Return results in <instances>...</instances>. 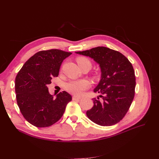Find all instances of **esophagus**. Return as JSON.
<instances>
[{
	"mask_svg": "<svg viewBox=\"0 0 159 159\" xmlns=\"http://www.w3.org/2000/svg\"><path fill=\"white\" fill-rule=\"evenodd\" d=\"M72 99H73V100H77V99H80L81 98L79 97V96H75V95H74L73 97H72Z\"/></svg>",
	"mask_w": 159,
	"mask_h": 159,
	"instance_id": "1",
	"label": "esophagus"
}]
</instances>
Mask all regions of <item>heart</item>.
I'll return each mask as SVG.
<instances>
[{"label": "heart", "instance_id": "1", "mask_svg": "<svg viewBox=\"0 0 159 159\" xmlns=\"http://www.w3.org/2000/svg\"><path fill=\"white\" fill-rule=\"evenodd\" d=\"M78 63H81V62H88L91 65V63L89 60L85 57H79L77 60ZM90 86L89 81L87 80H73L69 81L66 84V88L70 93L75 95H81L85 90L88 89Z\"/></svg>", "mask_w": 159, "mask_h": 159}]
</instances>
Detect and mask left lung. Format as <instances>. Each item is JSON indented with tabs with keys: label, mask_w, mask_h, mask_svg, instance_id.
Wrapping results in <instances>:
<instances>
[{
	"label": "left lung",
	"mask_w": 159,
	"mask_h": 159,
	"mask_svg": "<svg viewBox=\"0 0 159 159\" xmlns=\"http://www.w3.org/2000/svg\"><path fill=\"white\" fill-rule=\"evenodd\" d=\"M75 53L93 58L102 72L99 83L93 90L100 93L102 99H92L94 105L87 111V116L102 126L119 123L127 113L134 96L136 81L131 63L121 53L103 46Z\"/></svg>",
	"instance_id": "obj_1"
}]
</instances>
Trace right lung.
<instances>
[{"mask_svg":"<svg viewBox=\"0 0 159 159\" xmlns=\"http://www.w3.org/2000/svg\"><path fill=\"white\" fill-rule=\"evenodd\" d=\"M72 53L57 49L40 51L23 65L15 79L16 102L24 117L37 127H50L63 115L71 96L64 91L50 94L48 85L57 77L62 61Z\"/></svg>","mask_w":159,"mask_h":159,"instance_id":"1","label":"right lung"}]
</instances>
